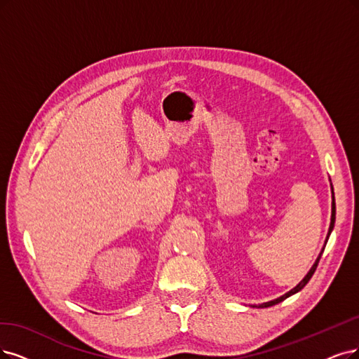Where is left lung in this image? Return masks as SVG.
I'll return each mask as SVG.
<instances>
[{
	"instance_id": "obj_1",
	"label": "left lung",
	"mask_w": 359,
	"mask_h": 359,
	"mask_svg": "<svg viewBox=\"0 0 359 359\" xmlns=\"http://www.w3.org/2000/svg\"><path fill=\"white\" fill-rule=\"evenodd\" d=\"M334 222H336V203H334V191H333V184H331V222H330V228H328V233H327V238H325V243H324V248H325V244H327V241H328V238H330V233L333 232V229H334ZM324 248L321 250V253H320V256L316 257V260H315V263L312 264V268L309 269V272L304 275V278L303 280L294 287V288H291L288 293H285L284 296H281V297H278V299H275V300H271V302H266V303H262V304H255V306H251V308H269V306H273V304H278L280 302H283V300H285L287 297H290V296H293V294H296V293H299V291L306 285L308 283H309V280L312 278V275H313V272H315V269H316V266H318V262H320V259H321V256H323V251H324Z\"/></svg>"
}]
</instances>
